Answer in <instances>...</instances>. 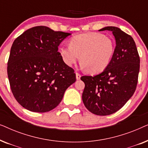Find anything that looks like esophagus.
<instances>
[{
  "mask_svg": "<svg viewBox=\"0 0 148 148\" xmlns=\"http://www.w3.org/2000/svg\"><path fill=\"white\" fill-rule=\"evenodd\" d=\"M81 78V75L79 73H76V79L77 80H79Z\"/></svg>",
  "mask_w": 148,
  "mask_h": 148,
  "instance_id": "34e87169",
  "label": "esophagus"
}]
</instances>
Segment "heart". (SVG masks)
<instances>
[{
	"label": "heart",
	"instance_id": "b5f03b06",
	"mask_svg": "<svg viewBox=\"0 0 148 148\" xmlns=\"http://www.w3.org/2000/svg\"><path fill=\"white\" fill-rule=\"evenodd\" d=\"M114 49V43L110 37L98 33H87L71 38L69 46H60L58 52L66 66H71L79 56L82 68L98 73L110 64Z\"/></svg>",
	"mask_w": 148,
	"mask_h": 148
}]
</instances>
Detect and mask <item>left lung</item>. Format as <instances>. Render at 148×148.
Wrapping results in <instances>:
<instances>
[{
	"mask_svg": "<svg viewBox=\"0 0 148 148\" xmlns=\"http://www.w3.org/2000/svg\"><path fill=\"white\" fill-rule=\"evenodd\" d=\"M112 32L116 47L108 66L95 76L81 77L85 84L83 102L89 111L100 116L116 112L134 94L139 72V56L131 36L108 26L99 31Z\"/></svg>",
	"mask_w": 148,
	"mask_h": 148,
	"instance_id": "left-lung-1",
	"label": "left lung"
}]
</instances>
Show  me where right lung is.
I'll return each instance as SVG.
<instances>
[{"instance_id": "obj_1", "label": "right lung", "mask_w": 148, "mask_h": 148, "mask_svg": "<svg viewBox=\"0 0 148 148\" xmlns=\"http://www.w3.org/2000/svg\"><path fill=\"white\" fill-rule=\"evenodd\" d=\"M70 35L36 26L13 42L7 74L12 93L23 108L36 112L52 110L76 81L74 70L64 63L58 52L59 44Z\"/></svg>"}]
</instances>
